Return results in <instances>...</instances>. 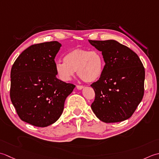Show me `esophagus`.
<instances>
[{
	"label": "esophagus",
	"mask_w": 159,
	"mask_h": 159,
	"mask_svg": "<svg viewBox=\"0 0 159 159\" xmlns=\"http://www.w3.org/2000/svg\"><path fill=\"white\" fill-rule=\"evenodd\" d=\"M77 89H78V90H82L83 88H84V86H81V85H77Z\"/></svg>",
	"instance_id": "esophagus-1"
}]
</instances>
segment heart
<instances>
[{
	"label": "heart",
	"instance_id": "heart-1",
	"mask_svg": "<svg viewBox=\"0 0 159 159\" xmlns=\"http://www.w3.org/2000/svg\"><path fill=\"white\" fill-rule=\"evenodd\" d=\"M104 61L99 51L75 48L64 56V61L56 64V71L60 78L66 82L74 75L75 71L83 81L93 82L102 76Z\"/></svg>",
	"mask_w": 159,
	"mask_h": 159
}]
</instances>
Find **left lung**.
Wrapping results in <instances>:
<instances>
[{"instance_id":"left-lung-1","label":"left lung","mask_w":159,"mask_h":159,"mask_svg":"<svg viewBox=\"0 0 159 159\" xmlns=\"http://www.w3.org/2000/svg\"><path fill=\"white\" fill-rule=\"evenodd\" d=\"M89 41L102 51L105 61L102 76L90 85L95 93L93 111L105 123L126 120L134 112L144 95L143 64L137 53L117 41Z\"/></svg>"}]
</instances>
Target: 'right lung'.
Wrapping results in <instances>:
<instances>
[{
  "label": "right lung",
  "mask_w": 159,
  "mask_h": 159,
  "mask_svg": "<svg viewBox=\"0 0 159 159\" xmlns=\"http://www.w3.org/2000/svg\"><path fill=\"white\" fill-rule=\"evenodd\" d=\"M57 41L33 44L22 52L11 70L10 98L22 121L37 127L54 124L75 86L56 77Z\"/></svg>",
  "instance_id": "add662e5"
}]
</instances>
